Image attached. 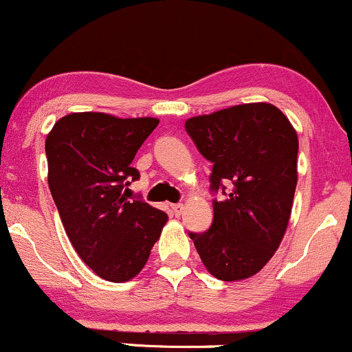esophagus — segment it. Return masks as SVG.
<instances>
[{"label": "esophagus", "mask_w": 352, "mask_h": 352, "mask_svg": "<svg viewBox=\"0 0 352 352\" xmlns=\"http://www.w3.org/2000/svg\"><path fill=\"white\" fill-rule=\"evenodd\" d=\"M172 210H173V214H175V215H180V214H182V210H184V206H182V204H173Z\"/></svg>", "instance_id": "esophagus-1"}]
</instances>
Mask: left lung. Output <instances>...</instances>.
<instances>
[{"mask_svg":"<svg viewBox=\"0 0 352 352\" xmlns=\"http://www.w3.org/2000/svg\"><path fill=\"white\" fill-rule=\"evenodd\" d=\"M185 130L212 164L210 192L226 195L212 200L210 229L188 237L212 276L247 279L267 264L287 229L297 184L296 130L270 103L188 118Z\"/></svg>","mask_w":352,"mask_h":352,"instance_id":"1","label":"left lung"}]
</instances>
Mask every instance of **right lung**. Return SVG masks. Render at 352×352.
<instances>
[{
  "instance_id": "right-lung-1",
  "label": "right lung",
  "mask_w": 352,
  "mask_h": 352,
  "mask_svg": "<svg viewBox=\"0 0 352 352\" xmlns=\"http://www.w3.org/2000/svg\"><path fill=\"white\" fill-rule=\"evenodd\" d=\"M157 118L83 111L60 118L46 137L48 185L76 254L96 276L125 283L146 264L167 214L125 199L140 179L132 162Z\"/></svg>"
}]
</instances>
